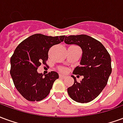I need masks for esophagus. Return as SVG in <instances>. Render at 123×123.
<instances>
[{
    "label": "esophagus",
    "instance_id": "1",
    "mask_svg": "<svg viewBox=\"0 0 123 123\" xmlns=\"http://www.w3.org/2000/svg\"><path fill=\"white\" fill-rule=\"evenodd\" d=\"M59 78H62V79H64V78H66V76H63V75H62V74H59Z\"/></svg>",
    "mask_w": 123,
    "mask_h": 123
}]
</instances>
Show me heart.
<instances>
[{"label":"heart","mask_w":123,"mask_h":123,"mask_svg":"<svg viewBox=\"0 0 123 123\" xmlns=\"http://www.w3.org/2000/svg\"><path fill=\"white\" fill-rule=\"evenodd\" d=\"M59 70L62 72H66V71H67L66 68H64V67H60V68H59Z\"/></svg>","instance_id":"heart-1"}]
</instances>
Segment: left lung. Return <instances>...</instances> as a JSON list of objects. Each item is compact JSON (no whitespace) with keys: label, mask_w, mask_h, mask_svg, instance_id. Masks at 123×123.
I'll return each instance as SVG.
<instances>
[{"label":"left lung","mask_w":123,"mask_h":123,"mask_svg":"<svg viewBox=\"0 0 123 123\" xmlns=\"http://www.w3.org/2000/svg\"><path fill=\"white\" fill-rule=\"evenodd\" d=\"M64 43L80 46L82 50L80 65L76 67L73 74L83 76L78 82L74 76V84L67 89L71 99L78 103H88L93 100L102 92L111 75V59L103 44L87 35L65 37Z\"/></svg>","instance_id":"8db88e82"}]
</instances>
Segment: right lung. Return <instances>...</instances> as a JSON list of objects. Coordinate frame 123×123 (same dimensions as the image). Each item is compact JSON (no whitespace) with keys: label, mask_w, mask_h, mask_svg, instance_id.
Here are the masks:
<instances>
[{"label":"right lung","mask_w":123,"mask_h":123,"mask_svg":"<svg viewBox=\"0 0 123 123\" xmlns=\"http://www.w3.org/2000/svg\"><path fill=\"white\" fill-rule=\"evenodd\" d=\"M64 37L37 33L25 39L15 49L10 59V74L16 88L27 100L45 99L59 78L57 72L51 71L43 76L37 68L41 64H46L49 49L62 42Z\"/></svg>","instance_id":"add662e5"}]
</instances>
